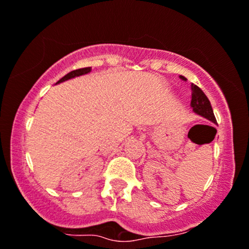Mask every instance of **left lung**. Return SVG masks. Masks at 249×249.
<instances>
[{
  "label": "left lung",
  "instance_id": "left-lung-1",
  "mask_svg": "<svg viewBox=\"0 0 249 249\" xmlns=\"http://www.w3.org/2000/svg\"><path fill=\"white\" fill-rule=\"evenodd\" d=\"M182 80H186L184 76H180ZM191 90H192V100H191V107H192L193 112L198 116L206 118L208 120L213 122V124H217L216 118H214L213 107H211L210 101H209L208 96L204 94V91L200 89L198 86L191 85Z\"/></svg>",
  "mask_w": 249,
  "mask_h": 249
}]
</instances>
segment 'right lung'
Listing matches in <instances>:
<instances>
[{
    "instance_id": "add662e5",
    "label": "right lung",
    "mask_w": 249,
    "mask_h": 249,
    "mask_svg": "<svg viewBox=\"0 0 249 249\" xmlns=\"http://www.w3.org/2000/svg\"><path fill=\"white\" fill-rule=\"evenodd\" d=\"M91 71V68L90 67H87V68H81V69H77V70H72V71L68 72L65 76H63L61 80L58 81V82L56 83V85H58V83H62L64 82V81H68L70 80V78H75V77H78V76H82V75H86L88 74V72Z\"/></svg>"
}]
</instances>
